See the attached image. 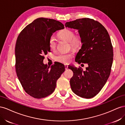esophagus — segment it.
<instances>
[{
  "instance_id": "obj_1",
  "label": "esophagus",
  "mask_w": 125,
  "mask_h": 125,
  "mask_svg": "<svg viewBox=\"0 0 125 125\" xmlns=\"http://www.w3.org/2000/svg\"><path fill=\"white\" fill-rule=\"evenodd\" d=\"M64 67H65V70H67V69H68V66H67V65H65Z\"/></svg>"
}]
</instances>
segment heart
Wrapping results in <instances>:
<instances>
[{
  "label": "heart",
  "instance_id": "heart-1",
  "mask_svg": "<svg viewBox=\"0 0 125 125\" xmlns=\"http://www.w3.org/2000/svg\"><path fill=\"white\" fill-rule=\"evenodd\" d=\"M58 37L61 39L69 41L70 46L74 49H78L81 48L83 44V39L79 34H75L74 32L70 29H64L60 31L58 33ZM49 45L50 49L54 51L56 48V42L55 39L51 37L49 39ZM73 52L67 53H60L55 57L56 61L63 63L67 64L73 58Z\"/></svg>",
  "mask_w": 125,
  "mask_h": 125
}]
</instances>
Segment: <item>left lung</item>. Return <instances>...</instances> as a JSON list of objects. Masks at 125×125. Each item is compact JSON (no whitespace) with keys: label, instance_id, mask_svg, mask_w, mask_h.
I'll list each match as a JSON object with an SVG mask.
<instances>
[{"label":"left lung","instance_id":"8db88e82","mask_svg":"<svg viewBox=\"0 0 125 125\" xmlns=\"http://www.w3.org/2000/svg\"><path fill=\"white\" fill-rule=\"evenodd\" d=\"M65 26L78 30L83 44L75 61L88 65L86 71L69 66L74 73L70 82L71 89L81 97L91 98L101 91L111 71L113 50L109 35L101 23L86 18L67 22Z\"/></svg>","mask_w":125,"mask_h":125}]
</instances>
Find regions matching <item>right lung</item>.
<instances>
[{
  "mask_svg": "<svg viewBox=\"0 0 125 125\" xmlns=\"http://www.w3.org/2000/svg\"><path fill=\"white\" fill-rule=\"evenodd\" d=\"M64 25L54 19L39 18L21 31L15 47L16 71L28 94L42 98L55 90L56 81L64 72L62 63L48 66L43 62L44 55L50 52L49 41L53 33L63 29Z\"/></svg>",
  "mask_w": 125,
  "mask_h": 125,
  "instance_id": "add662e5",
  "label": "right lung"
}]
</instances>
